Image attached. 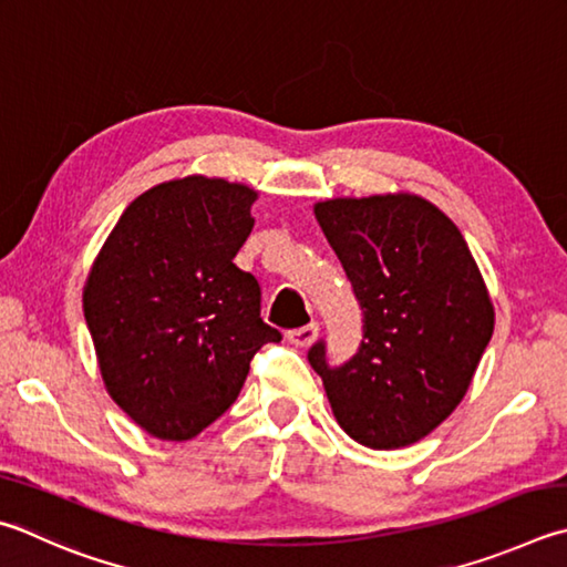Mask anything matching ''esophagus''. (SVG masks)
<instances>
[{
    "instance_id": "1",
    "label": "esophagus",
    "mask_w": 567,
    "mask_h": 567,
    "mask_svg": "<svg viewBox=\"0 0 567 567\" xmlns=\"http://www.w3.org/2000/svg\"><path fill=\"white\" fill-rule=\"evenodd\" d=\"M317 334H319V324L310 322L305 327L290 329V332H287V339H290V344H295V347H310L317 339Z\"/></svg>"
}]
</instances>
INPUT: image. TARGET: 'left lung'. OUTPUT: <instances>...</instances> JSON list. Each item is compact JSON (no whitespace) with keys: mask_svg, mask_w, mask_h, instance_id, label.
I'll return each mask as SVG.
<instances>
[{"mask_svg":"<svg viewBox=\"0 0 567 567\" xmlns=\"http://www.w3.org/2000/svg\"><path fill=\"white\" fill-rule=\"evenodd\" d=\"M315 215L352 282L364 337L339 367H329L324 342L307 359L357 444H416L461 404L491 342L478 265L451 218L419 195L322 200Z\"/></svg>","mask_w":567,"mask_h":567,"instance_id":"obj_1","label":"left lung"}]
</instances>
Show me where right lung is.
Masks as SVG:
<instances>
[{
    "mask_svg": "<svg viewBox=\"0 0 567 567\" xmlns=\"http://www.w3.org/2000/svg\"><path fill=\"white\" fill-rule=\"evenodd\" d=\"M257 190L223 178L161 183L133 200L96 255L84 317L111 399L163 441H188L238 399L262 322L260 285L233 257Z\"/></svg>",
    "mask_w": 567,
    "mask_h": 567,
    "instance_id": "right-lung-1",
    "label": "right lung"
}]
</instances>
